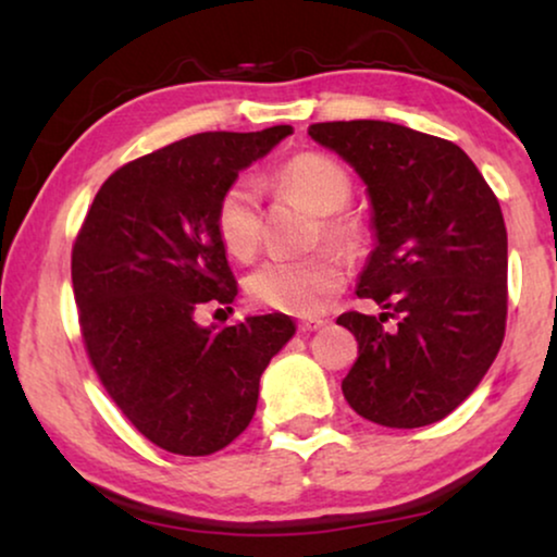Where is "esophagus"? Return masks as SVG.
<instances>
[{"label":"esophagus","instance_id":"1","mask_svg":"<svg viewBox=\"0 0 557 557\" xmlns=\"http://www.w3.org/2000/svg\"><path fill=\"white\" fill-rule=\"evenodd\" d=\"M326 322L324 319H304V322L299 324V330L304 332V334H311V332H317V330H322Z\"/></svg>","mask_w":557,"mask_h":557}]
</instances>
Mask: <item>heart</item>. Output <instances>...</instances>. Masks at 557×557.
<instances>
[{
  "instance_id": "obj_1",
  "label": "heart",
  "mask_w": 557,
  "mask_h": 557,
  "mask_svg": "<svg viewBox=\"0 0 557 557\" xmlns=\"http://www.w3.org/2000/svg\"><path fill=\"white\" fill-rule=\"evenodd\" d=\"M276 185L301 197L322 218V231L330 240L347 250H357L364 240V227L357 218L339 215L352 197V180L345 166L324 154H299L276 172ZM261 193L253 177H238L220 195L215 227L227 253L250 258L261 240ZM345 284V265L332 250L301 258H269L248 276L250 299L261 307L311 317Z\"/></svg>"
}]
</instances>
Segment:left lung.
<instances>
[{"instance_id":"left-lung-1","label":"left lung","mask_w":557,"mask_h":557,"mask_svg":"<svg viewBox=\"0 0 557 557\" xmlns=\"http://www.w3.org/2000/svg\"><path fill=\"white\" fill-rule=\"evenodd\" d=\"M309 136L362 180L375 238L357 296L383 311L337 319L360 342L342 393L357 416L387 429L436 423L476 391L505 337L497 197L456 144L416 128L360 119L311 124Z\"/></svg>"}]
</instances>
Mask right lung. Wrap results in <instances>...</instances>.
Masks as SVG:
<instances>
[{"mask_svg": "<svg viewBox=\"0 0 557 557\" xmlns=\"http://www.w3.org/2000/svg\"><path fill=\"white\" fill-rule=\"evenodd\" d=\"M292 126L208 132L134 159L98 189L73 246V292L90 362L151 444L208 456L248 429L261 375L296 334L286 314L197 324L238 296L215 208Z\"/></svg>", "mask_w": 557, "mask_h": 557, "instance_id": "1", "label": "right lung"}]
</instances>
